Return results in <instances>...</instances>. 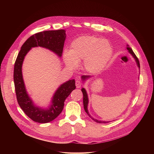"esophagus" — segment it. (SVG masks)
I'll return each mask as SVG.
<instances>
[{
    "mask_svg": "<svg viewBox=\"0 0 154 154\" xmlns=\"http://www.w3.org/2000/svg\"><path fill=\"white\" fill-rule=\"evenodd\" d=\"M75 85H76V87L77 88H79L81 87L82 86V83L80 81H76L75 82Z\"/></svg>",
    "mask_w": 154,
    "mask_h": 154,
    "instance_id": "34e87169",
    "label": "esophagus"
}]
</instances>
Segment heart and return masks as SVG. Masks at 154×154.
Returning <instances> with one entry per match:
<instances>
[{
  "mask_svg": "<svg viewBox=\"0 0 154 154\" xmlns=\"http://www.w3.org/2000/svg\"><path fill=\"white\" fill-rule=\"evenodd\" d=\"M112 52V47L107 41L94 35H84L72 42L70 51L64 52L63 58L66 66L72 69L84 60V69L96 74L106 65Z\"/></svg>",
  "mask_w": 154,
  "mask_h": 154,
  "instance_id": "1",
  "label": "heart"
}]
</instances>
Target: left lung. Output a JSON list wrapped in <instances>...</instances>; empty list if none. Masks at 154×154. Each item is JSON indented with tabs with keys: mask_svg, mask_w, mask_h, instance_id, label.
Returning a JSON list of instances; mask_svg holds the SVG:
<instances>
[{
	"mask_svg": "<svg viewBox=\"0 0 154 154\" xmlns=\"http://www.w3.org/2000/svg\"><path fill=\"white\" fill-rule=\"evenodd\" d=\"M127 49L128 50V51H129V52L132 54V56H133V57L134 58V59H135V60H136V63H137V66L139 67V68H140V63H139V59H138V58L136 57V56L135 55V54L134 53V52L133 51V50H132V48H131V47H129V46L128 45H127ZM90 77V76H87V75H83L81 78H82V80L83 81H85V79H88V78H89ZM82 93H83V103H84V110L85 111V112L88 114V116L92 119V120H94L95 122H96L97 123H109V122H103V121H99V120H96V119H94V118H92L91 116H90V114H89V112H88V108H87V106H88V95H87V92H86V91H85V89H84V88H82Z\"/></svg>",
	"mask_w": 154,
	"mask_h": 154,
	"instance_id": "1",
	"label": "left lung"
}]
</instances>
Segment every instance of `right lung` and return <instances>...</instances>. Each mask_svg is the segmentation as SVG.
<instances>
[{
	"label": "right lung",
	"instance_id": "1",
	"mask_svg": "<svg viewBox=\"0 0 154 154\" xmlns=\"http://www.w3.org/2000/svg\"><path fill=\"white\" fill-rule=\"evenodd\" d=\"M66 38L63 29L40 32L28 38L22 45L17 57L14 71V81L17 101L25 114L32 120L40 123H48L55 119L63 109L65 101L76 88L75 79L63 84L55 92L51 107L44 110L35 106L26 93L22 74V65L24 57L29 50L34 47L48 48L62 56Z\"/></svg>",
	"mask_w": 154,
	"mask_h": 154
}]
</instances>
